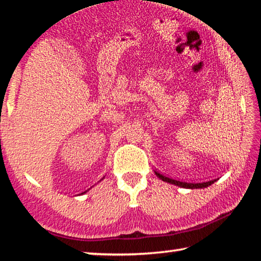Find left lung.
<instances>
[{
	"label": "left lung",
	"mask_w": 261,
	"mask_h": 261,
	"mask_svg": "<svg viewBox=\"0 0 261 261\" xmlns=\"http://www.w3.org/2000/svg\"><path fill=\"white\" fill-rule=\"evenodd\" d=\"M155 175L158 176L159 178H161L162 180H165L167 183H170V184H174V185H177L179 188H184V189H204L210 187V185L213 184L214 182H216V179H212L208 180V182H201V183H193V182H180V180L177 179H173V178H169V177H166V176L161 175L160 173H158L155 171Z\"/></svg>",
	"instance_id": "left-lung-1"
}]
</instances>
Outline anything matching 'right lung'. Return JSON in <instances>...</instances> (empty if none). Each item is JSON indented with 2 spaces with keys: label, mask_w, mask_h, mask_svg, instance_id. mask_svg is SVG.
Masks as SVG:
<instances>
[{
  "label": "right lung",
  "mask_w": 261,
  "mask_h": 261,
  "mask_svg": "<svg viewBox=\"0 0 261 261\" xmlns=\"http://www.w3.org/2000/svg\"><path fill=\"white\" fill-rule=\"evenodd\" d=\"M85 192H87V191H85ZM85 192H83V193H85ZM83 193H82V194H83Z\"/></svg>",
  "instance_id": "obj_1"
}]
</instances>
